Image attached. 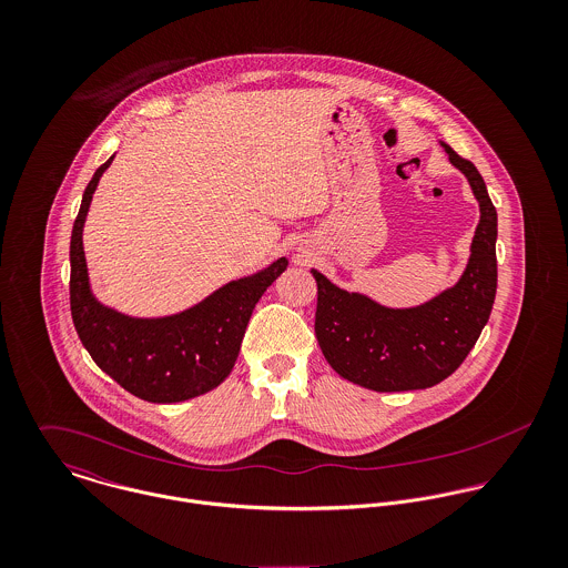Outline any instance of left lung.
Wrapping results in <instances>:
<instances>
[{"label": "left lung", "mask_w": 568, "mask_h": 568, "mask_svg": "<svg viewBox=\"0 0 568 568\" xmlns=\"http://www.w3.org/2000/svg\"><path fill=\"white\" fill-rule=\"evenodd\" d=\"M442 146L481 207L468 266L453 288L417 308L394 311L313 271L315 334L325 361L338 376L372 392L426 389L448 378L475 347L496 297V207L475 163Z\"/></svg>", "instance_id": "8db88e82"}]
</instances>
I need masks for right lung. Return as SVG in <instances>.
Instances as JSON below:
<instances>
[{"mask_svg":"<svg viewBox=\"0 0 568 568\" xmlns=\"http://www.w3.org/2000/svg\"><path fill=\"white\" fill-rule=\"evenodd\" d=\"M84 187L70 243V306L82 345L95 365L120 387L146 403H183L219 387L232 372L248 317L264 291L288 266L280 257L268 268L230 282L194 308L162 317L135 320L102 306L89 288L82 251V225L102 172Z\"/></svg>","mask_w":568,"mask_h":568,"instance_id":"right-lung-1","label":"right lung"}]
</instances>
